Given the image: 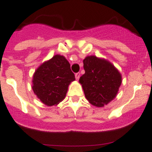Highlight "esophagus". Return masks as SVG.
<instances>
[{
    "label": "esophagus",
    "instance_id": "esophagus-1",
    "mask_svg": "<svg viewBox=\"0 0 152 152\" xmlns=\"http://www.w3.org/2000/svg\"><path fill=\"white\" fill-rule=\"evenodd\" d=\"M75 76H76V80H79L80 77V72H76V74H75Z\"/></svg>",
    "mask_w": 152,
    "mask_h": 152
}]
</instances>
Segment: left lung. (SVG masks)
Instances as JSON below:
<instances>
[{
    "label": "left lung",
    "mask_w": 152,
    "mask_h": 152,
    "mask_svg": "<svg viewBox=\"0 0 152 152\" xmlns=\"http://www.w3.org/2000/svg\"><path fill=\"white\" fill-rule=\"evenodd\" d=\"M85 73L80 83L86 99L92 105L102 107L115 97L122 83V76L109 62L95 56L83 60Z\"/></svg>",
    "instance_id": "obj_1"
}]
</instances>
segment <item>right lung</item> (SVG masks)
<instances>
[{
  "instance_id": "obj_1",
  "label": "right lung",
  "mask_w": 152,
  "mask_h": 152,
  "mask_svg": "<svg viewBox=\"0 0 152 152\" xmlns=\"http://www.w3.org/2000/svg\"><path fill=\"white\" fill-rule=\"evenodd\" d=\"M74 80L69 63L64 56L56 55L37 69L32 88L43 103L51 106L63 100L69 85Z\"/></svg>"
}]
</instances>
